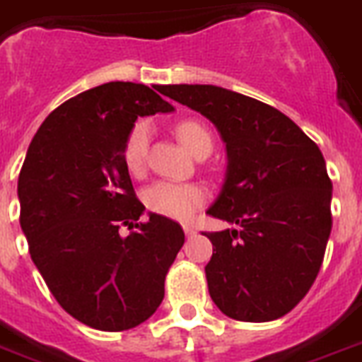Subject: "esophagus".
<instances>
[{"mask_svg":"<svg viewBox=\"0 0 362 362\" xmlns=\"http://www.w3.org/2000/svg\"><path fill=\"white\" fill-rule=\"evenodd\" d=\"M184 232H186L187 238H191V235H195L197 230H195V226H191V224H184Z\"/></svg>","mask_w":362,"mask_h":362,"instance_id":"34e87169","label":"esophagus"}]
</instances>
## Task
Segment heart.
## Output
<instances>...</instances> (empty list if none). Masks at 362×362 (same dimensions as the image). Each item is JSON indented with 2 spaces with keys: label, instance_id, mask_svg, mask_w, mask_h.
Listing matches in <instances>:
<instances>
[{
  "label": "heart",
  "instance_id": "b5f03b06",
  "mask_svg": "<svg viewBox=\"0 0 362 362\" xmlns=\"http://www.w3.org/2000/svg\"><path fill=\"white\" fill-rule=\"evenodd\" d=\"M148 124L136 123L132 130L124 139L123 160L124 165L130 173L139 175L145 167V158H147L148 147ZM176 138L180 139L182 145L189 151L191 154L200 153L202 148H209L214 145V139L209 130L199 121L186 119L175 127ZM208 199L204 187L197 184H182V182L160 180L154 182L153 186L145 189L144 200L151 211L163 217L176 218V221H187L193 217L197 209L204 204Z\"/></svg>",
  "mask_w": 362,
  "mask_h": 362
}]
</instances>
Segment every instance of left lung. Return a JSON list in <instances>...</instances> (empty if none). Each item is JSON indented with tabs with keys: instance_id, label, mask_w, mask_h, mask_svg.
<instances>
[{
	"instance_id": "obj_1",
	"label": "left lung",
	"mask_w": 362,
	"mask_h": 362,
	"mask_svg": "<svg viewBox=\"0 0 362 362\" xmlns=\"http://www.w3.org/2000/svg\"><path fill=\"white\" fill-rule=\"evenodd\" d=\"M226 145V175L206 214L235 224L206 233L209 296L226 317L269 322L311 289L331 233V186L318 145L274 106L214 84H171Z\"/></svg>"
}]
</instances>
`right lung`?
<instances>
[{
  "mask_svg": "<svg viewBox=\"0 0 362 362\" xmlns=\"http://www.w3.org/2000/svg\"><path fill=\"white\" fill-rule=\"evenodd\" d=\"M173 110L145 84L106 83L51 112L27 151L18 199L29 254L64 311L93 329L147 320L184 245L171 218L148 214L138 223L145 206L123 160L136 119ZM127 223L139 230L121 236Z\"/></svg>",
  "mask_w": 362,
  "mask_h": 362,
  "instance_id": "1",
  "label": "right lung"
}]
</instances>
